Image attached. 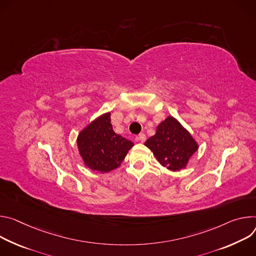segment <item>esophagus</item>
I'll list each match as a JSON object with an SVG mask.
<instances>
[{
  "label": "esophagus",
  "instance_id": "obj_1",
  "mask_svg": "<svg viewBox=\"0 0 256 256\" xmlns=\"http://www.w3.org/2000/svg\"><path fill=\"white\" fill-rule=\"evenodd\" d=\"M146 139V134H144V133H141V134H139V135H138V137H137V140H138V141H140V142H144Z\"/></svg>",
  "mask_w": 256,
  "mask_h": 256
}]
</instances>
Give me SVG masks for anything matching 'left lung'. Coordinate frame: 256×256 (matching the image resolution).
I'll return each instance as SVG.
<instances>
[{"label":"left lung","mask_w":256,"mask_h":256,"mask_svg":"<svg viewBox=\"0 0 256 256\" xmlns=\"http://www.w3.org/2000/svg\"><path fill=\"white\" fill-rule=\"evenodd\" d=\"M144 146L154 152L162 166L174 172L185 168L198 150L196 140L190 132L172 116L158 125L156 134L146 141Z\"/></svg>","instance_id":"left-lung-1"}]
</instances>
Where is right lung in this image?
Returning a JSON list of instances; mask_svg holds the SVG:
<instances>
[{"label": "right lung", "instance_id": "add662e5", "mask_svg": "<svg viewBox=\"0 0 256 256\" xmlns=\"http://www.w3.org/2000/svg\"><path fill=\"white\" fill-rule=\"evenodd\" d=\"M133 146L132 141L112 130L110 112L92 121L77 136V148L84 166L98 173L120 166Z\"/></svg>", "mask_w": 256, "mask_h": 256}]
</instances>
